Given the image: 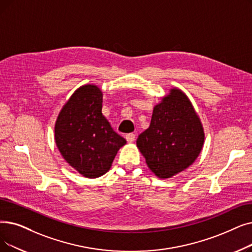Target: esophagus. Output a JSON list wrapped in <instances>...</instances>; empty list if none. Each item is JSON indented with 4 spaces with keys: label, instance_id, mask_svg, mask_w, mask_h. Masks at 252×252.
<instances>
[{
    "label": "esophagus",
    "instance_id": "34e87169",
    "mask_svg": "<svg viewBox=\"0 0 252 252\" xmlns=\"http://www.w3.org/2000/svg\"><path fill=\"white\" fill-rule=\"evenodd\" d=\"M126 141L128 142V143H132V142H134L136 140V136H135V134L130 133V134H127L126 136Z\"/></svg>",
    "mask_w": 252,
    "mask_h": 252
}]
</instances>
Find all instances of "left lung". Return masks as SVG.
Masks as SVG:
<instances>
[{
	"label": "left lung",
	"mask_w": 252,
	"mask_h": 252,
	"mask_svg": "<svg viewBox=\"0 0 252 252\" xmlns=\"http://www.w3.org/2000/svg\"><path fill=\"white\" fill-rule=\"evenodd\" d=\"M204 139L200 118L189 97L173 89L153 108L150 126L139 135L137 146L157 176L170 178L199 157Z\"/></svg>",
	"instance_id": "left-lung-1"
}]
</instances>
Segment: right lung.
<instances>
[{"label":"right lung","mask_w":252,"mask_h":252,"mask_svg":"<svg viewBox=\"0 0 252 252\" xmlns=\"http://www.w3.org/2000/svg\"><path fill=\"white\" fill-rule=\"evenodd\" d=\"M102 102L97 86L79 87L63 107L54 127L61 155L87 178L108 172L117 151L126 143L102 114Z\"/></svg>","instance_id":"1"}]
</instances>
